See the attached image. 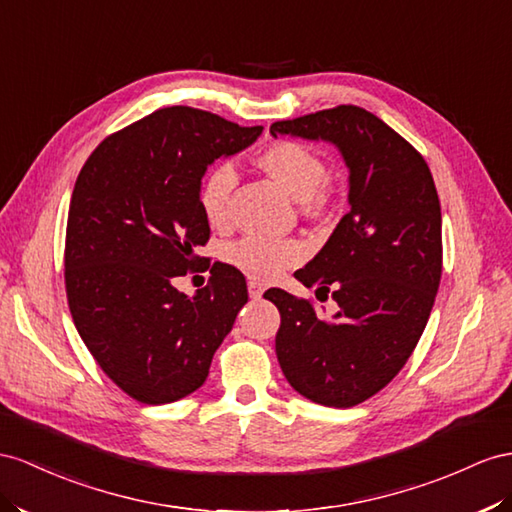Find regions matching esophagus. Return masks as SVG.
Here are the masks:
<instances>
[{"label":"esophagus","mask_w":512,"mask_h":512,"mask_svg":"<svg viewBox=\"0 0 512 512\" xmlns=\"http://www.w3.org/2000/svg\"><path fill=\"white\" fill-rule=\"evenodd\" d=\"M248 294H251V298H261L264 296V285L257 283V281H248Z\"/></svg>","instance_id":"obj_1"}]
</instances>
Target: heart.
Here are the masks:
<instances>
[{
	"label": "heart",
	"mask_w": 512,
	"mask_h": 512,
	"mask_svg": "<svg viewBox=\"0 0 512 512\" xmlns=\"http://www.w3.org/2000/svg\"><path fill=\"white\" fill-rule=\"evenodd\" d=\"M261 170L279 183L296 201H303L307 212H320L326 201L322 190L326 181V164L309 147L294 140L272 142L259 153ZM238 175L229 164H218L203 177L199 186V207L209 225L222 229L231 218V194ZM305 248L296 240L268 238V235H246L225 248V261L244 277L257 283H270L281 274L300 264Z\"/></svg>",
	"instance_id": "1"
}]
</instances>
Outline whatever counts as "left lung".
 <instances>
[{
  "instance_id": "left-lung-1",
  "label": "left lung",
  "mask_w": 512,
  "mask_h": 512,
  "mask_svg": "<svg viewBox=\"0 0 512 512\" xmlns=\"http://www.w3.org/2000/svg\"><path fill=\"white\" fill-rule=\"evenodd\" d=\"M335 144L348 166V214L294 277L333 298L324 318L305 298L268 290L281 313L279 365L300 396L348 409L381 391L422 337L441 281V205L426 160L372 112L337 106L270 125Z\"/></svg>"
}]
</instances>
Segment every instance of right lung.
<instances>
[{
    "instance_id": "1",
    "label": "right lung",
    "mask_w": 512,
    "mask_h": 512,
    "mask_svg": "<svg viewBox=\"0 0 512 512\" xmlns=\"http://www.w3.org/2000/svg\"><path fill=\"white\" fill-rule=\"evenodd\" d=\"M240 127L188 106L155 110L108 136L77 175L64 244L75 329L114 385L142 404L199 389L248 290L240 270L214 264L186 296L177 277L203 264L199 207L207 166L253 144Z\"/></svg>"
}]
</instances>
